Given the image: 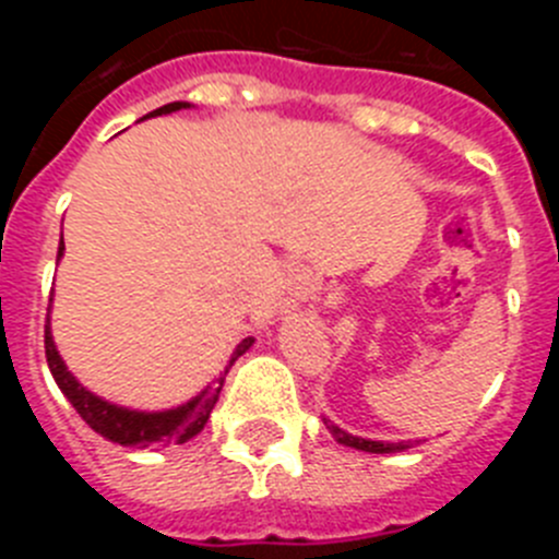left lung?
Returning <instances> with one entry per match:
<instances>
[{"label": "left lung", "instance_id": "1", "mask_svg": "<svg viewBox=\"0 0 559 559\" xmlns=\"http://www.w3.org/2000/svg\"><path fill=\"white\" fill-rule=\"evenodd\" d=\"M324 423H328V419H324ZM328 428H330V433L338 439L341 445L355 448V451H367V453L403 451V442H372V439H360V437H353V433H347V431H341V428L333 426V423H328Z\"/></svg>", "mask_w": 559, "mask_h": 559}]
</instances>
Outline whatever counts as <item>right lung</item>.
Returning a JSON list of instances; mask_svg holds the SVG:
<instances>
[{
  "label": "right lung",
  "mask_w": 559,
  "mask_h": 559,
  "mask_svg": "<svg viewBox=\"0 0 559 559\" xmlns=\"http://www.w3.org/2000/svg\"><path fill=\"white\" fill-rule=\"evenodd\" d=\"M179 108H187V103H167V106L156 108V111L145 114V117H156V114H170V111H179ZM63 254V237H61V246H58V257ZM251 341L254 338H243L237 344L235 355H231L229 367L224 369L218 380H215V386H210L206 392H201L199 397L190 400L187 406L179 408H170V412H156V414H145V412H128V408L120 406H111L106 400L95 397L92 392L78 383L72 374L67 372L63 367L61 355H58L56 344H52V335H49V319L44 324V353H47V364H49V372L56 378L58 389L67 394V400L75 406V412L81 414L83 423L95 433L106 437L108 442H117V445H159V442H187L192 439L201 428L206 426V419H210L212 408L218 403V394L224 389V378L226 372L231 369L240 355L251 347Z\"/></svg>",
  "instance_id": "right-lung-1"
}]
</instances>
